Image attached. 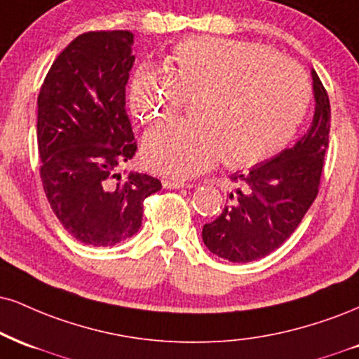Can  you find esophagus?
Wrapping results in <instances>:
<instances>
[{
	"mask_svg": "<svg viewBox=\"0 0 359 359\" xmlns=\"http://www.w3.org/2000/svg\"><path fill=\"white\" fill-rule=\"evenodd\" d=\"M162 185L165 189H184V187H191V184H185L182 180H163Z\"/></svg>",
	"mask_w": 359,
	"mask_h": 359,
	"instance_id": "obj_1",
	"label": "esophagus"
}]
</instances>
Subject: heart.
Returning a JSON list of instances; mask_svg holds the SVG:
<instances>
[{"instance_id": "1", "label": "heart", "mask_w": 359, "mask_h": 359, "mask_svg": "<svg viewBox=\"0 0 359 359\" xmlns=\"http://www.w3.org/2000/svg\"><path fill=\"white\" fill-rule=\"evenodd\" d=\"M198 122H165L144 138L150 170L189 179L224 162L252 167L274 157L303 123L311 85L303 68L252 41L198 36L179 41L167 70L140 65L132 73L127 103L142 123L175 115L187 98Z\"/></svg>"}]
</instances>
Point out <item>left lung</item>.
Segmentation results:
<instances>
[{"label":"left lung","mask_w":359,"mask_h":359,"mask_svg":"<svg viewBox=\"0 0 359 359\" xmlns=\"http://www.w3.org/2000/svg\"><path fill=\"white\" fill-rule=\"evenodd\" d=\"M314 116L294 147L283 150L249 172H236L239 184L215 221L202 229V241L215 256L250 262L271 254L287 239L318 196L323 163L330 144V97L316 72H311Z\"/></svg>","instance_id":"1"}]
</instances>
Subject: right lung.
I'll return each mask as SVG.
<instances>
[{
	"instance_id": "obj_1",
	"label": "right lung",
	"mask_w": 359,
	"mask_h": 359,
	"mask_svg": "<svg viewBox=\"0 0 359 359\" xmlns=\"http://www.w3.org/2000/svg\"><path fill=\"white\" fill-rule=\"evenodd\" d=\"M130 32H88L56 56L38 95V152L46 197L80 243L107 248L142 226L144 201L161 191L147 174H116L135 155L125 85Z\"/></svg>"
}]
</instances>
